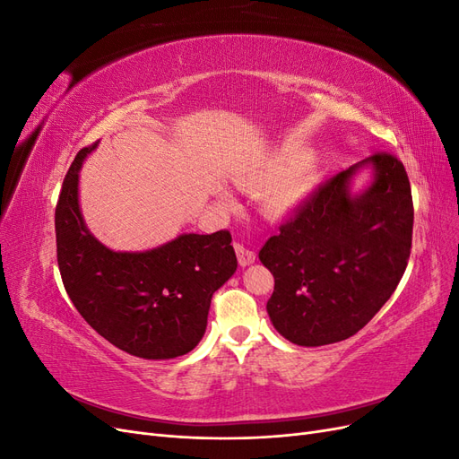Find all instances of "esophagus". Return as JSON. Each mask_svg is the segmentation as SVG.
I'll return each instance as SVG.
<instances>
[{
  "mask_svg": "<svg viewBox=\"0 0 459 459\" xmlns=\"http://www.w3.org/2000/svg\"><path fill=\"white\" fill-rule=\"evenodd\" d=\"M235 253H238V260L241 266H248V264H253L256 255L251 248H247L243 243H235Z\"/></svg>",
  "mask_w": 459,
  "mask_h": 459,
  "instance_id": "34e87169",
  "label": "esophagus"
}]
</instances>
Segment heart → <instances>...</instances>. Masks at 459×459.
Segmentation results:
<instances>
[{"label": "heart", "instance_id": "1", "mask_svg": "<svg viewBox=\"0 0 459 459\" xmlns=\"http://www.w3.org/2000/svg\"><path fill=\"white\" fill-rule=\"evenodd\" d=\"M310 186V172L307 169L290 170L273 189V201L280 206L295 204Z\"/></svg>", "mask_w": 459, "mask_h": 459}]
</instances>
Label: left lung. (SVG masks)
Listing matches in <instances>:
<instances>
[{
    "label": "left lung",
    "instance_id": "1",
    "mask_svg": "<svg viewBox=\"0 0 459 459\" xmlns=\"http://www.w3.org/2000/svg\"><path fill=\"white\" fill-rule=\"evenodd\" d=\"M368 163L372 186L351 196V176ZM411 230L410 179L391 152L319 184L258 253L275 280L266 308L277 333L299 346L356 335L404 275Z\"/></svg>",
    "mask_w": 459,
    "mask_h": 459
}]
</instances>
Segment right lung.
Listing matches in <instances>:
<instances>
[{"label":"right lung","mask_w":459,"mask_h":459,"mask_svg":"<svg viewBox=\"0 0 459 459\" xmlns=\"http://www.w3.org/2000/svg\"><path fill=\"white\" fill-rule=\"evenodd\" d=\"M97 143L78 151L55 208L61 280L80 316L117 349L169 359L204 335L214 290L238 270L231 233H184L145 253H115L88 231L78 170Z\"/></svg>","instance_id":"right-lung-1"}]
</instances>
